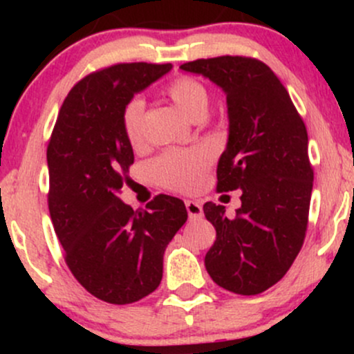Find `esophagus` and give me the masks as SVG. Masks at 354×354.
Here are the masks:
<instances>
[{
    "instance_id": "obj_1",
    "label": "esophagus",
    "mask_w": 354,
    "mask_h": 354,
    "mask_svg": "<svg viewBox=\"0 0 354 354\" xmlns=\"http://www.w3.org/2000/svg\"><path fill=\"white\" fill-rule=\"evenodd\" d=\"M186 211H188L191 219H198L203 216V206L198 201H186Z\"/></svg>"
}]
</instances>
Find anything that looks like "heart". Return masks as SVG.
<instances>
[{
  "instance_id": "1",
  "label": "heart",
  "mask_w": 354,
  "mask_h": 354,
  "mask_svg": "<svg viewBox=\"0 0 354 354\" xmlns=\"http://www.w3.org/2000/svg\"><path fill=\"white\" fill-rule=\"evenodd\" d=\"M166 95L186 116L194 120L208 111L209 93L203 83L191 76H178L166 86ZM145 101L133 98L123 109V129L129 145H143L145 140ZM211 163V153L206 148L185 151H166L153 161V178L161 186L176 191H193L200 186L203 173Z\"/></svg>"
}]
</instances>
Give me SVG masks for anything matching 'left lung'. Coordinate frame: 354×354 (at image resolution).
Returning a JSON list of instances; mask_svg holds the SVG:
<instances>
[{"label": "left lung", "mask_w": 354, "mask_h": 354, "mask_svg": "<svg viewBox=\"0 0 354 354\" xmlns=\"http://www.w3.org/2000/svg\"><path fill=\"white\" fill-rule=\"evenodd\" d=\"M225 91L228 145L218 161V191L241 189L233 218L205 203L216 241L205 256L213 281L259 295L286 274L306 236L313 189L308 133L278 76L263 61L218 56L181 64Z\"/></svg>", "instance_id": "8db88e82"}]
</instances>
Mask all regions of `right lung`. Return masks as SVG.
Returning <instances> with one entry per match:
<instances>
[{"instance_id":"1","label":"right lung","mask_w":354,"mask_h":354,"mask_svg":"<svg viewBox=\"0 0 354 354\" xmlns=\"http://www.w3.org/2000/svg\"><path fill=\"white\" fill-rule=\"evenodd\" d=\"M171 64L120 63L76 83L48 145V206L64 261L88 293L129 304L163 278L168 243L188 219L185 203L158 194L136 209L120 200L135 154L123 109Z\"/></svg>"}]
</instances>
